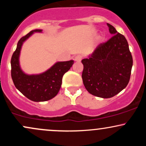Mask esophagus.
Here are the masks:
<instances>
[{
	"label": "esophagus",
	"instance_id": "1",
	"mask_svg": "<svg viewBox=\"0 0 146 146\" xmlns=\"http://www.w3.org/2000/svg\"><path fill=\"white\" fill-rule=\"evenodd\" d=\"M82 59V56H80V55H78V56H75L74 58L75 61L76 62H81Z\"/></svg>",
	"mask_w": 146,
	"mask_h": 146
}]
</instances>
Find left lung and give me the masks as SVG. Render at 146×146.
<instances>
[{
    "instance_id": "1",
    "label": "left lung",
    "mask_w": 146,
    "mask_h": 146,
    "mask_svg": "<svg viewBox=\"0 0 146 146\" xmlns=\"http://www.w3.org/2000/svg\"><path fill=\"white\" fill-rule=\"evenodd\" d=\"M113 36L100 44L82 60L83 83L88 92L102 98H110L127 86L130 78L132 57L123 35L107 23Z\"/></svg>"
}]
</instances>
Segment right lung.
<instances>
[{
	"instance_id": "1",
	"label": "right lung",
	"mask_w": 146,
	"mask_h": 146,
	"mask_svg": "<svg viewBox=\"0 0 146 146\" xmlns=\"http://www.w3.org/2000/svg\"><path fill=\"white\" fill-rule=\"evenodd\" d=\"M42 31V29L32 30L21 38L11 60V78L15 86L26 98L36 102L48 101L56 96L61 88L64 74L74 63L73 60L58 62L47 71L40 74L28 75L24 73L19 62L22 46L33 33Z\"/></svg>"
}]
</instances>
